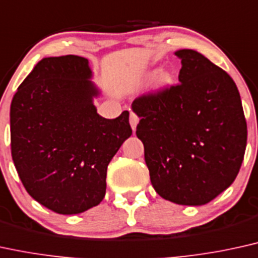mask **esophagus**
I'll return each mask as SVG.
<instances>
[{
  "mask_svg": "<svg viewBox=\"0 0 258 258\" xmlns=\"http://www.w3.org/2000/svg\"><path fill=\"white\" fill-rule=\"evenodd\" d=\"M138 122H139L138 116L136 115L135 113H131V115H130V125H131L132 130H133V132H135V131H136V128H137Z\"/></svg>",
  "mask_w": 258,
  "mask_h": 258,
  "instance_id": "1",
  "label": "esophagus"
}]
</instances>
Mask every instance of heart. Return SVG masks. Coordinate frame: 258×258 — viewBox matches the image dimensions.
Wrapping results in <instances>:
<instances>
[{
	"label": "heart",
	"mask_w": 258,
	"mask_h": 258,
	"mask_svg": "<svg viewBox=\"0 0 258 258\" xmlns=\"http://www.w3.org/2000/svg\"><path fill=\"white\" fill-rule=\"evenodd\" d=\"M155 80L157 83H169L170 82V73L166 70H159L156 73H155Z\"/></svg>",
	"instance_id": "obj_1"
}]
</instances>
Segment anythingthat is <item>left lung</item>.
Returning a JSON list of instances; mask_svg holds the SVG:
<instances>
[{"label": "left lung", "instance_id": "obj_1", "mask_svg": "<svg viewBox=\"0 0 258 258\" xmlns=\"http://www.w3.org/2000/svg\"><path fill=\"white\" fill-rule=\"evenodd\" d=\"M179 84L132 103L155 191L181 206H203L237 178L247 128L237 85L192 49L176 50Z\"/></svg>", "mask_w": 258, "mask_h": 258}]
</instances>
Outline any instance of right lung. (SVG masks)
I'll return each mask as SVG.
<instances>
[{
  "instance_id": "add662e5",
  "label": "right lung",
  "mask_w": 258,
  "mask_h": 258,
  "mask_svg": "<svg viewBox=\"0 0 258 258\" xmlns=\"http://www.w3.org/2000/svg\"><path fill=\"white\" fill-rule=\"evenodd\" d=\"M89 60L77 55L42 58L11 104L15 168L33 200L62 215L98 206L108 164L131 137L127 110L116 119L97 113L101 90Z\"/></svg>"
}]
</instances>
